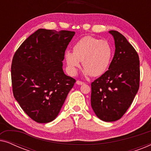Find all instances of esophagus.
<instances>
[{
	"mask_svg": "<svg viewBox=\"0 0 151 151\" xmlns=\"http://www.w3.org/2000/svg\"><path fill=\"white\" fill-rule=\"evenodd\" d=\"M76 84H78V85H82V84H84V82H82V81H80V80H77V82H76Z\"/></svg>",
	"mask_w": 151,
	"mask_h": 151,
	"instance_id": "obj_1",
	"label": "esophagus"
}]
</instances>
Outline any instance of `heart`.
<instances>
[{"label": "heart", "mask_w": 151, "mask_h": 151, "mask_svg": "<svg viewBox=\"0 0 151 151\" xmlns=\"http://www.w3.org/2000/svg\"><path fill=\"white\" fill-rule=\"evenodd\" d=\"M113 56V48L106 40L84 36L74 45L73 52L66 51L65 60L70 73L75 75L82 65L86 75L93 77L104 73Z\"/></svg>", "instance_id": "b5f03b06"}]
</instances>
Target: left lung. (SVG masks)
<instances>
[{
    "label": "left lung",
    "mask_w": 151,
    "mask_h": 151,
    "mask_svg": "<svg viewBox=\"0 0 151 151\" xmlns=\"http://www.w3.org/2000/svg\"><path fill=\"white\" fill-rule=\"evenodd\" d=\"M115 51L109 70L91 83V106L98 118L118 120L127 112L139 87V60L137 51L117 31L109 32Z\"/></svg>",
    "instance_id": "1"
}]
</instances>
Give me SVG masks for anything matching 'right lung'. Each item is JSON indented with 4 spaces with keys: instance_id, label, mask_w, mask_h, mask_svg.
<instances>
[{
    "instance_id": "add662e5",
    "label": "right lung",
    "mask_w": 151,
    "mask_h": 151,
    "mask_svg": "<svg viewBox=\"0 0 151 151\" xmlns=\"http://www.w3.org/2000/svg\"><path fill=\"white\" fill-rule=\"evenodd\" d=\"M75 34L39 29L14 53L11 67L13 94L27 115L38 123L58 116L76 82L65 75L63 61Z\"/></svg>"
}]
</instances>
